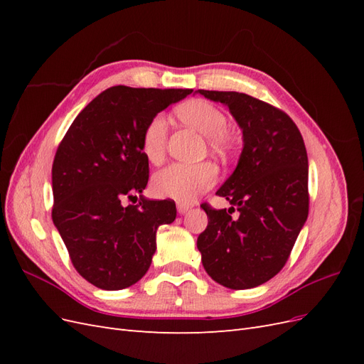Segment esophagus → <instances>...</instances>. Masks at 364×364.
<instances>
[{"mask_svg": "<svg viewBox=\"0 0 364 364\" xmlns=\"http://www.w3.org/2000/svg\"><path fill=\"white\" fill-rule=\"evenodd\" d=\"M176 208H178V213H179V214H185V213L188 211V209L191 208V205L186 203V202L179 200V202H176Z\"/></svg>", "mask_w": 364, "mask_h": 364, "instance_id": "34e87169", "label": "esophagus"}]
</instances>
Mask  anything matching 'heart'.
Here are the masks:
<instances>
[{
  "instance_id": "b5f03b06",
  "label": "heart",
  "mask_w": 364,
  "mask_h": 364,
  "mask_svg": "<svg viewBox=\"0 0 364 364\" xmlns=\"http://www.w3.org/2000/svg\"><path fill=\"white\" fill-rule=\"evenodd\" d=\"M174 114L182 123L199 130L206 135L208 146L217 153H226L232 149L234 138L226 129L228 117L214 103L196 98L185 102L174 109ZM167 121L162 115L151 117L139 136V149L142 155L151 164L162 161L167 146ZM218 171L211 162L196 165L171 164L158 171L153 178V191L161 197H170L182 202H191L197 196L205 193L217 182Z\"/></svg>"
}]
</instances>
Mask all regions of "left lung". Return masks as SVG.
Segmentation results:
<instances>
[{
    "mask_svg": "<svg viewBox=\"0 0 364 364\" xmlns=\"http://www.w3.org/2000/svg\"><path fill=\"white\" fill-rule=\"evenodd\" d=\"M229 107L243 130L235 171L217 191L232 208H202L197 238L206 273L232 290L253 289L279 273L308 217V158L294 121L281 109L234 91L199 90ZM239 211L237 219L232 213Z\"/></svg>",
    "mask_w": 364,
    "mask_h": 364,
    "instance_id": "left-lung-1",
    "label": "left lung"
}]
</instances>
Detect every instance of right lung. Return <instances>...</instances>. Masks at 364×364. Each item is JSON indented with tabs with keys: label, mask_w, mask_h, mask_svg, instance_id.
<instances>
[{
	"label": "right lung",
	"mask_w": 364,
	"mask_h": 364,
	"mask_svg": "<svg viewBox=\"0 0 364 364\" xmlns=\"http://www.w3.org/2000/svg\"><path fill=\"white\" fill-rule=\"evenodd\" d=\"M193 90L112 86L73 121L53 161V223L74 269L103 290L138 282L156 250V230L176 218L171 200L138 194L149 182L139 149L147 121ZM124 200L134 205H124Z\"/></svg>",
	"instance_id": "add662e5"
}]
</instances>
